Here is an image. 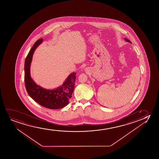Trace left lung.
Segmentation results:
<instances>
[{
	"label": "left lung",
	"instance_id": "8db88e82",
	"mask_svg": "<svg viewBox=\"0 0 159 159\" xmlns=\"http://www.w3.org/2000/svg\"><path fill=\"white\" fill-rule=\"evenodd\" d=\"M124 39H125V41H126V42H129V43H131V42L130 41H129L128 39H127L126 38H124Z\"/></svg>",
	"mask_w": 159,
	"mask_h": 159
}]
</instances>
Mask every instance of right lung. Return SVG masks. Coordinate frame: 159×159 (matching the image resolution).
I'll return each mask as SVG.
<instances>
[{"instance_id":"right-lung-1","label":"right lung","mask_w":159,"mask_h":159,"mask_svg":"<svg viewBox=\"0 0 159 159\" xmlns=\"http://www.w3.org/2000/svg\"><path fill=\"white\" fill-rule=\"evenodd\" d=\"M43 42V39L35 42L26 57L24 63V81L29 96L42 107L49 109H59L67 106L72 98L74 91L76 73L68 76L62 85L55 89H46L37 85L30 76V65L33 55L37 47Z\"/></svg>"}]
</instances>
